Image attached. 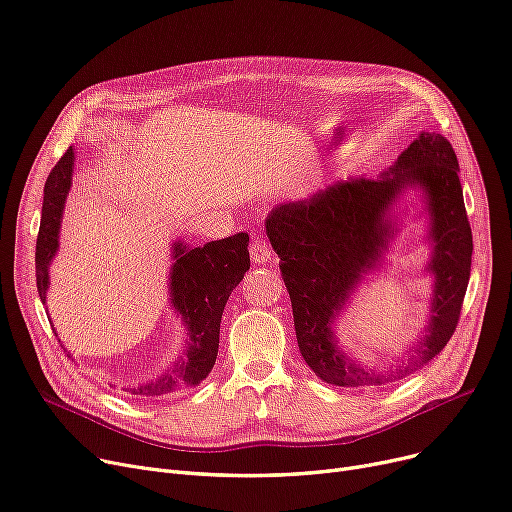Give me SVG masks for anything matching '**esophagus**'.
I'll return each mask as SVG.
<instances>
[{
	"label": "esophagus",
	"instance_id": "1",
	"mask_svg": "<svg viewBox=\"0 0 512 512\" xmlns=\"http://www.w3.org/2000/svg\"><path fill=\"white\" fill-rule=\"evenodd\" d=\"M249 253H251L253 263H259V265L268 263V261L272 259V247H270V244L265 242V240H261V238H257V240L251 242Z\"/></svg>",
	"mask_w": 512,
	"mask_h": 512
}]
</instances>
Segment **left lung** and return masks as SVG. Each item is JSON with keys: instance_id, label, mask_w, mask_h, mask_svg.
Here are the masks:
<instances>
[{"instance_id": "1", "label": "left lung", "mask_w": 512, "mask_h": 512, "mask_svg": "<svg viewBox=\"0 0 512 512\" xmlns=\"http://www.w3.org/2000/svg\"><path fill=\"white\" fill-rule=\"evenodd\" d=\"M458 159L439 133L420 131L397 161L374 180L347 177L270 211L265 232L280 257L291 295L297 343L305 364L337 387L383 385L429 364L452 339L471 276L473 234L466 217ZM418 187L430 215L434 276L430 322L409 364L381 375L346 358L334 320L363 276L382 264L396 233L394 207Z\"/></svg>"}]
</instances>
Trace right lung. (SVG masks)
Instances as JSON below:
<instances>
[{"label":"right lung","instance_id":"add662e5","mask_svg":"<svg viewBox=\"0 0 512 512\" xmlns=\"http://www.w3.org/2000/svg\"><path fill=\"white\" fill-rule=\"evenodd\" d=\"M73 169L75 150L71 146L54 165L46 180V188H43L41 224L35 249L37 291L43 303H46L50 286V265L60 244V221L66 196L73 184ZM247 247V232H238L224 240H211L203 247H188L182 240L173 242L169 297L175 314L186 326V349L171 370L167 368L152 379L129 387L127 391L131 395L157 397L175 389L196 387L207 379L219 349L221 314H224L232 291L244 278V272L251 268Z\"/></svg>","mask_w":512,"mask_h":512}]
</instances>
